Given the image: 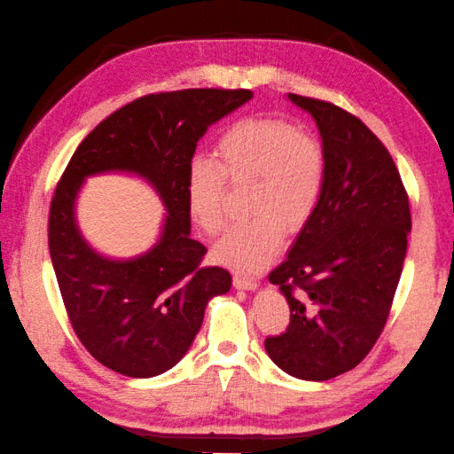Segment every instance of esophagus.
Returning a JSON list of instances; mask_svg holds the SVG:
<instances>
[{
    "mask_svg": "<svg viewBox=\"0 0 454 454\" xmlns=\"http://www.w3.org/2000/svg\"><path fill=\"white\" fill-rule=\"evenodd\" d=\"M257 281L245 276H233V287L235 289H245V292H251V289H257Z\"/></svg>",
    "mask_w": 454,
    "mask_h": 454,
    "instance_id": "1",
    "label": "esophagus"
}]
</instances>
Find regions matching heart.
<instances>
[{
	"mask_svg": "<svg viewBox=\"0 0 454 454\" xmlns=\"http://www.w3.org/2000/svg\"><path fill=\"white\" fill-rule=\"evenodd\" d=\"M217 162L195 159L187 170V209L195 225L217 235L225 223V191L251 183L247 223L215 245L213 257L231 270L254 273L278 254L289 231L306 225L322 195L325 159L322 145L279 118H245L223 132Z\"/></svg>",
	"mask_w": 454,
	"mask_h": 454,
	"instance_id": "1",
	"label": "heart"
}]
</instances>
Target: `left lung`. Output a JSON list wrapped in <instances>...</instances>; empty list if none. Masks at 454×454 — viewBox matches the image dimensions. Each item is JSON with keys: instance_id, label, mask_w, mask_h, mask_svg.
<instances>
[{"instance_id": "1", "label": "left lung", "mask_w": 454, "mask_h": 454, "mask_svg": "<svg viewBox=\"0 0 454 454\" xmlns=\"http://www.w3.org/2000/svg\"><path fill=\"white\" fill-rule=\"evenodd\" d=\"M287 98L316 121L325 176L316 211L270 273L292 316L265 352L286 374L322 382L358 366L384 330L412 221L395 160L366 124L330 102Z\"/></svg>"}]
</instances>
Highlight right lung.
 <instances>
[{"label":"right lung","instance_id":"right-lung-1","mask_svg":"<svg viewBox=\"0 0 454 454\" xmlns=\"http://www.w3.org/2000/svg\"><path fill=\"white\" fill-rule=\"evenodd\" d=\"M251 98L215 88L143 96L96 126L70 159L50 207V257L72 328L102 366L129 378L167 372L189 352L207 303L231 289L227 270L200 267L207 249L191 237L184 184L209 126ZM108 172L143 177L166 205L145 254L108 258L79 231V191Z\"/></svg>","mask_w":454,"mask_h":454}]
</instances>
